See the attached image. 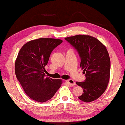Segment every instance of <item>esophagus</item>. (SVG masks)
Returning a JSON list of instances; mask_svg holds the SVG:
<instances>
[{
    "label": "esophagus",
    "mask_w": 125,
    "mask_h": 125,
    "mask_svg": "<svg viewBox=\"0 0 125 125\" xmlns=\"http://www.w3.org/2000/svg\"><path fill=\"white\" fill-rule=\"evenodd\" d=\"M65 82H66L67 83H68V84H69V85H75V82L74 81V80H72V79L67 80H65Z\"/></svg>",
    "instance_id": "obj_1"
}]
</instances>
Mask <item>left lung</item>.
Returning a JSON list of instances; mask_svg holds the SVG:
<instances>
[{
    "instance_id": "8db88e82",
    "label": "left lung",
    "mask_w": 125,
    "mask_h": 125,
    "mask_svg": "<svg viewBox=\"0 0 125 125\" xmlns=\"http://www.w3.org/2000/svg\"><path fill=\"white\" fill-rule=\"evenodd\" d=\"M77 50L80 58L85 80L76 84L83 88L78 97L80 100L91 102L99 98L108 85L110 74V60L105 46L94 37L78 35L64 39Z\"/></svg>"
}]
</instances>
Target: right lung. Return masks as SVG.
<instances>
[{
  "mask_svg": "<svg viewBox=\"0 0 125 125\" xmlns=\"http://www.w3.org/2000/svg\"><path fill=\"white\" fill-rule=\"evenodd\" d=\"M62 40L41 38L22 46L15 64L17 79L32 100L43 103L51 99L61 87L62 80L45 77V66L51 53Z\"/></svg>",
  "mask_w": 125,
  "mask_h": 125,
  "instance_id": "right-lung-1",
  "label": "right lung"
}]
</instances>
